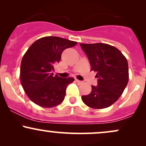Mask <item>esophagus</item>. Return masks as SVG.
<instances>
[{"instance_id": "obj_1", "label": "esophagus", "mask_w": 146, "mask_h": 146, "mask_svg": "<svg viewBox=\"0 0 146 146\" xmlns=\"http://www.w3.org/2000/svg\"><path fill=\"white\" fill-rule=\"evenodd\" d=\"M75 82H76V83L78 84H82L83 83V82L80 81V80H75Z\"/></svg>"}]
</instances>
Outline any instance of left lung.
Instances as JSON below:
<instances>
[{
  "label": "left lung",
  "mask_w": 146,
  "mask_h": 146,
  "mask_svg": "<svg viewBox=\"0 0 146 146\" xmlns=\"http://www.w3.org/2000/svg\"><path fill=\"white\" fill-rule=\"evenodd\" d=\"M88 57L90 71L97 72L98 86L82 100L95 109L108 108L119 100L128 82L127 59L118 48L105 43L80 44Z\"/></svg>",
  "instance_id": "obj_1"
}]
</instances>
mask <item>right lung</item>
Here are the masks:
<instances>
[{
  "label": "right lung",
  "instance_id": "right-lung-1",
  "mask_svg": "<svg viewBox=\"0 0 146 146\" xmlns=\"http://www.w3.org/2000/svg\"><path fill=\"white\" fill-rule=\"evenodd\" d=\"M78 44L56 36L37 40L22 59L21 82L28 98L43 108H52L64 100L66 87L74 78L53 76V65L59 62L63 51Z\"/></svg>",
  "mask_w": 146,
  "mask_h": 146
}]
</instances>
